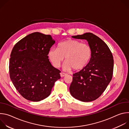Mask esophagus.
Returning <instances> with one entry per match:
<instances>
[{
  "mask_svg": "<svg viewBox=\"0 0 129 129\" xmlns=\"http://www.w3.org/2000/svg\"><path fill=\"white\" fill-rule=\"evenodd\" d=\"M67 75V74H66V73H64V72H61L60 73V76L61 77H63L64 76H66Z\"/></svg>",
  "mask_w": 129,
  "mask_h": 129,
  "instance_id": "esophagus-1",
  "label": "esophagus"
}]
</instances>
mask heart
I'll use <instances>...</instances> for the list:
<instances>
[{
    "instance_id": "heart-1",
    "label": "heart",
    "mask_w": 129,
    "mask_h": 129,
    "mask_svg": "<svg viewBox=\"0 0 129 129\" xmlns=\"http://www.w3.org/2000/svg\"><path fill=\"white\" fill-rule=\"evenodd\" d=\"M92 56V49L87 44L73 39L60 42L58 49L51 48L48 57L56 67H59L65 57L64 68L79 70L83 69L89 62Z\"/></svg>"
}]
</instances>
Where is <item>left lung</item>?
<instances>
[{
  "label": "left lung",
  "mask_w": 129,
  "mask_h": 129,
  "mask_svg": "<svg viewBox=\"0 0 129 129\" xmlns=\"http://www.w3.org/2000/svg\"><path fill=\"white\" fill-rule=\"evenodd\" d=\"M72 37L87 40L92 49V56L85 67L73 74L70 92L73 97L82 102L94 101L102 94L112 78V53L106 43L92 33Z\"/></svg>",
  "instance_id": "1"
}]
</instances>
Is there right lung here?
Returning <instances> with one entry per match:
<instances>
[{
    "label": "right lung",
    "mask_w": 129,
    "mask_h": 129,
    "mask_svg": "<svg viewBox=\"0 0 129 129\" xmlns=\"http://www.w3.org/2000/svg\"><path fill=\"white\" fill-rule=\"evenodd\" d=\"M54 43L50 35L35 32L14 45L9 62L10 77L24 99L33 102L44 100L61 78L60 70L51 65L47 56Z\"/></svg>",
    "instance_id": "right-lung-1"
}]
</instances>
